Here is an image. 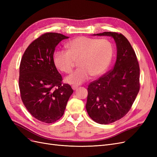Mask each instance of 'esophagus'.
Returning a JSON list of instances; mask_svg holds the SVG:
<instances>
[{"label":"esophagus","instance_id":"1","mask_svg":"<svg viewBox=\"0 0 157 157\" xmlns=\"http://www.w3.org/2000/svg\"><path fill=\"white\" fill-rule=\"evenodd\" d=\"M78 86H75V85H73L72 86V88H73V90H77V88H78Z\"/></svg>","mask_w":157,"mask_h":157}]
</instances>
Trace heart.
Segmentation results:
<instances>
[{
  "instance_id": "obj_1",
  "label": "heart",
  "mask_w": 157,
  "mask_h": 157,
  "mask_svg": "<svg viewBox=\"0 0 157 157\" xmlns=\"http://www.w3.org/2000/svg\"><path fill=\"white\" fill-rule=\"evenodd\" d=\"M67 51H57L54 56L56 68L69 73L78 61L79 68L65 78L70 84H81L90 76L98 77L107 69L113 54L111 42L107 39L78 36L66 44Z\"/></svg>"
}]
</instances>
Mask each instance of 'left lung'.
<instances>
[{"label": "left lung", "instance_id": "8db88e82", "mask_svg": "<svg viewBox=\"0 0 157 157\" xmlns=\"http://www.w3.org/2000/svg\"><path fill=\"white\" fill-rule=\"evenodd\" d=\"M94 36H111L117 46L114 68L89 84L86 109L97 123L107 124L121 119L129 111L140 90V66L126 38L115 32Z\"/></svg>", "mask_w": 157, "mask_h": 157}]
</instances>
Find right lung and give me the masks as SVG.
Instances as JSON below:
<instances>
[{
	"label": "right lung",
	"mask_w": 157,
	"mask_h": 157,
	"mask_svg": "<svg viewBox=\"0 0 157 157\" xmlns=\"http://www.w3.org/2000/svg\"><path fill=\"white\" fill-rule=\"evenodd\" d=\"M68 38L60 33H45L31 42L21 60V100L31 115L42 122L59 120L73 92L70 85L61 84L62 77L53 58L56 46Z\"/></svg>",
	"instance_id": "obj_1"
}]
</instances>
